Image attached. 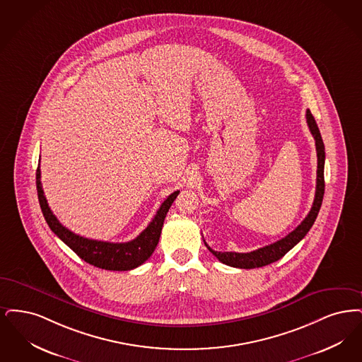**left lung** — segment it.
Masks as SVG:
<instances>
[{"mask_svg":"<svg viewBox=\"0 0 362 362\" xmlns=\"http://www.w3.org/2000/svg\"><path fill=\"white\" fill-rule=\"evenodd\" d=\"M307 117V124L313 134L315 139V146H316V156H317V170H316V192H315L314 204L311 206V211L305 216V219L300 223L299 226L289 233L288 235L272 243L267 245L265 247L257 249L250 252H215L212 250L206 242L204 240L205 246L208 250L212 252L221 262L228 265V267H240V269H254V267H267L272 262L279 261L283 258L286 252H289L292 247H295L300 240L307 235L310 228L313 227L315 219L319 214L320 205L323 202V194H325V144L322 141L320 131L317 128V124L315 122L314 116L310 110L305 113Z\"/></svg>","mask_w":362,"mask_h":362,"instance_id":"left-lung-1","label":"left lung"}]
</instances>
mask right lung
<instances>
[{"instance_id": "add662e5", "label": "right lung", "mask_w": 362, "mask_h": 362, "mask_svg": "<svg viewBox=\"0 0 362 362\" xmlns=\"http://www.w3.org/2000/svg\"><path fill=\"white\" fill-rule=\"evenodd\" d=\"M36 189L39 204L51 231L85 262L105 270H131L141 267L144 261L151 257L157 247L166 214L180 193V190H175L168 196V199L159 206L154 219L135 239L126 243H113L77 235L61 224L48 206L40 182V166H37L36 170Z\"/></svg>"}]
</instances>
